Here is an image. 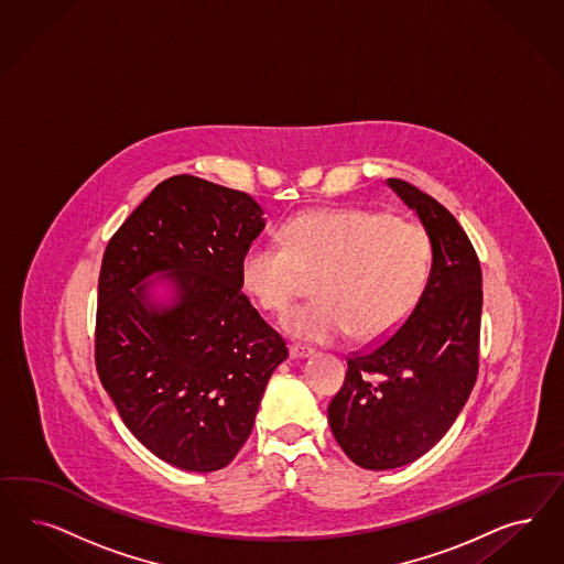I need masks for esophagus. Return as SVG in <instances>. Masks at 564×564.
<instances>
[{"instance_id":"34e87169","label":"esophagus","mask_w":564,"mask_h":564,"mask_svg":"<svg viewBox=\"0 0 564 564\" xmlns=\"http://www.w3.org/2000/svg\"><path fill=\"white\" fill-rule=\"evenodd\" d=\"M289 352H291V359H305V357H311L315 350L311 346L291 345Z\"/></svg>"}]
</instances>
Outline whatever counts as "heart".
<instances>
[{
	"label": "heart",
	"instance_id": "heart-1",
	"mask_svg": "<svg viewBox=\"0 0 564 564\" xmlns=\"http://www.w3.org/2000/svg\"><path fill=\"white\" fill-rule=\"evenodd\" d=\"M282 242L257 240L240 257V284L268 311H282L319 275L317 301L294 307L282 329L301 340L332 343L357 332L378 340L415 310L425 289L432 245L423 226L386 212L345 207L299 214Z\"/></svg>",
	"mask_w": 564,
	"mask_h": 564
}]
</instances>
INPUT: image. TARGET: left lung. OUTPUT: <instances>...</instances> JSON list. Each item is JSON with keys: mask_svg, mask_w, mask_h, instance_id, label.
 Masks as SVG:
<instances>
[{"mask_svg": "<svg viewBox=\"0 0 564 564\" xmlns=\"http://www.w3.org/2000/svg\"><path fill=\"white\" fill-rule=\"evenodd\" d=\"M388 186L421 219L432 270L404 324L348 357L327 406L340 448L371 471L417 460L451 430L477 380L484 303L479 259L455 216L409 182L388 178Z\"/></svg>", "mask_w": 564, "mask_h": 564, "instance_id": "obj_1", "label": "left lung"}]
</instances>
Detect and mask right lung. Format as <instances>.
<instances>
[{
    "instance_id": "1",
    "label": "right lung",
    "mask_w": 564,
    "mask_h": 564,
    "mask_svg": "<svg viewBox=\"0 0 564 564\" xmlns=\"http://www.w3.org/2000/svg\"><path fill=\"white\" fill-rule=\"evenodd\" d=\"M265 228L242 191L181 174L108 242L95 365L132 436L182 471L224 469L253 430L282 336L240 291V257ZM165 276L170 304L148 292Z\"/></svg>"
}]
</instances>
